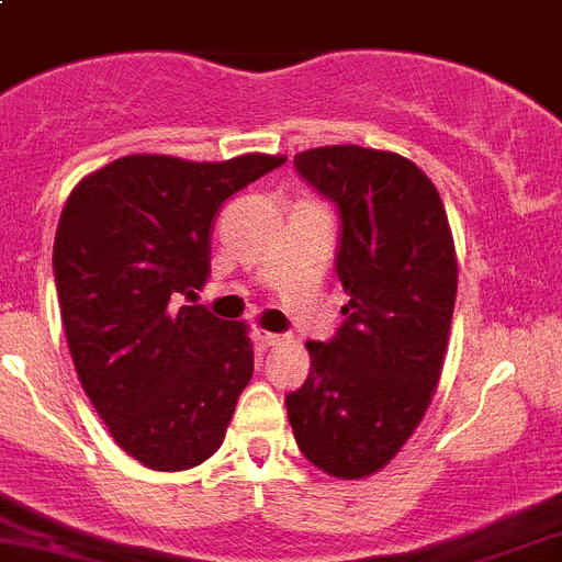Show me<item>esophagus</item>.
Masks as SVG:
<instances>
[{
	"instance_id": "obj_1",
	"label": "esophagus",
	"mask_w": 562,
	"mask_h": 562,
	"mask_svg": "<svg viewBox=\"0 0 562 562\" xmlns=\"http://www.w3.org/2000/svg\"><path fill=\"white\" fill-rule=\"evenodd\" d=\"M254 337H256V342L261 345V348H270V345H278L281 342V334H272V331H265V328H256L254 331Z\"/></svg>"
}]
</instances>
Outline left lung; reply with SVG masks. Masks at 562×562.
<instances>
[{
  "instance_id": "left-lung-1",
  "label": "left lung",
  "mask_w": 562,
  "mask_h": 562,
  "mask_svg": "<svg viewBox=\"0 0 562 562\" xmlns=\"http://www.w3.org/2000/svg\"><path fill=\"white\" fill-rule=\"evenodd\" d=\"M295 169L337 203V276L348 303L331 342H306L301 390L286 395L292 435L337 480L382 471L418 429L449 348L457 254L435 183L409 158L334 144Z\"/></svg>"
}]
</instances>
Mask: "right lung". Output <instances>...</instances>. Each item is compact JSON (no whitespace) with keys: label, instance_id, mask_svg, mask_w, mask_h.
I'll return each mask as SVG.
<instances>
[{"label":"right lung","instance_id":"right-lung-1","mask_svg":"<svg viewBox=\"0 0 562 562\" xmlns=\"http://www.w3.org/2000/svg\"><path fill=\"white\" fill-rule=\"evenodd\" d=\"M284 161L125 156L60 211L53 270L77 379L120 449L153 471L209 460L254 375L245 323L175 297L209 278L220 205Z\"/></svg>","mask_w":562,"mask_h":562}]
</instances>
